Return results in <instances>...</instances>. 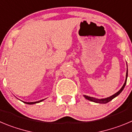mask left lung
Returning a JSON list of instances; mask_svg holds the SVG:
<instances>
[{
    "instance_id": "obj_1",
    "label": "left lung",
    "mask_w": 132,
    "mask_h": 132,
    "mask_svg": "<svg viewBox=\"0 0 132 132\" xmlns=\"http://www.w3.org/2000/svg\"><path fill=\"white\" fill-rule=\"evenodd\" d=\"M127 77H128V68H127V72H126V80H125V82H124V85L122 86V87L121 88V89L119 90L118 92H117L116 94H114V95H111V96L109 97H107V98H104V99H97L95 98V97H90V96H88V95H84V97H85L86 100H89V101H93V102H95L97 103H107L109 102L110 101L114 99V97H116L117 96H118L120 93L122 92V90H124V87H125L126 84V81H127Z\"/></svg>"
}]
</instances>
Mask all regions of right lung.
Returning a JSON list of instances; mask_svg holds the SVG:
<instances>
[{"mask_svg":"<svg viewBox=\"0 0 132 132\" xmlns=\"http://www.w3.org/2000/svg\"><path fill=\"white\" fill-rule=\"evenodd\" d=\"M43 100H40V101H35V102H25V101H23V103H25L26 104H29V105H32V104H35V103H40L41 102V101H42Z\"/></svg>","mask_w":132,"mask_h":132,"instance_id":"obj_1","label":"right lung"}]
</instances>
